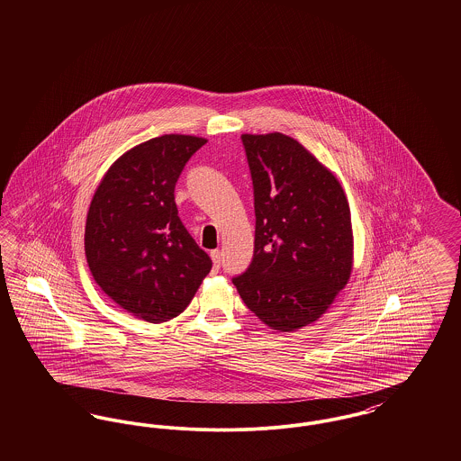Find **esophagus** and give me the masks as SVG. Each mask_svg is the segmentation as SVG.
Segmentation results:
<instances>
[{
  "label": "esophagus",
  "mask_w": 461,
  "mask_h": 461,
  "mask_svg": "<svg viewBox=\"0 0 461 461\" xmlns=\"http://www.w3.org/2000/svg\"><path fill=\"white\" fill-rule=\"evenodd\" d=\"M211 258H212V263H214V267H216V269H220V267H221V252H220V250H212V252H211Z\"/></svg>",
  "instance_id": "esophagus-1"
}]
</instances>
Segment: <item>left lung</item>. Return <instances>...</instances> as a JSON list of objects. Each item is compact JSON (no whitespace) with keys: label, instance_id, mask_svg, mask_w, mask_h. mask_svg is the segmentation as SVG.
<instances>
[{"label":"left lung","instance_id":"obj_1","mask_svg":"<svg viewBox=\"0 0 461 461\" xmlns=\"http://www.w3.org/2000/svg\"><path fill=\"white\" fill-rule=\"evenodd\" d=\"M254 186L252 263L233 278L273 330L316 321L352 271L351 209L339 179L294 138L241 134Z\"/></svg>","mask_w":461,"mask_h":461}]
</instances>
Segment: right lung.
Segmentation results:
<instances>
[{
	"instance_id": "right-lung-1",
	"label": "right lung",
	"mask_w": 461,
	"mask_h": 461,
	"mask_svg": "<svg viewBox=\"0 0 461 461\" xmlns=\"http://www.w3.org/2000/svg\"><path fill=\"white\" fill-rule=\"evenodd\" d=\"M205 143L164 134L136 145L110 166L89 205L85 250L95 282L150 323L183 312L212 267L175 202L177 177Z\"/></svg>"
}]
</instances>
